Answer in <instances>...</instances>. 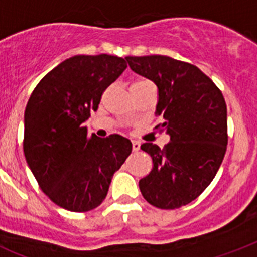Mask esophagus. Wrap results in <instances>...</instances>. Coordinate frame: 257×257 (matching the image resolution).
Wrapping results in <instances>:
<instances>
[{"label": "esophagus", "instance_id": "esophagus-1", "mask_svg": "<svg viewBox=\"0 0 257 257\" xmlns=\"http://www.w3.org/2000/svg\"><path fill=\"white\" fill-rule=\"evenodd\" d=\"M139 148H141V143L137 141H133V151H139Z\"/></svg>", "mask_w": 257, "mask_h": 257}]
</instances>
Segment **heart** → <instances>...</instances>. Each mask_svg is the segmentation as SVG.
Masks as SVG:
<instances>
[{"instance_id": "obj_1", "label": "heart", "mask_w": 257, "mask_h": 257, "mask_svg": "<svg viewBox=\"0 0 257 257\" xmlns=\"http://www.w3.org/2000/svg\"><path fill=\"white\" fill-rule=\"evenodd\" d=\"M141 84H151V82L147 81V80H138V81L133 82V85H141Z\"/></svg>"}]
</instances>
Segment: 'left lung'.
Masks as SVG:
<instances>
[{"instance_id":"1","label":"left lung","mask_w":257,"mask_h":257,"mask_svg":"<svg viewBox=\"0 0 257 257\" xmlns=\"http://www.w3.org/2000/svg\"><path fill=\"white\" fill-rule=\"evenodd\" d=\"M135 73L158 86L156 128L169 135L164 148L143 143L152 171L139 181L142 196L159 209L185 206L217 175L227 148V107L222 92L196 65L163 55L127 56Z\"/></svg>"}]
</instances>
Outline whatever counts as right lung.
<instances>
[{
	"label": "right lung",
	"instance_id": "add662e5",
	"mask_svg": "<svg viewBox=\"0 0 257 257\" xmlns=\"http://www.w3.org/2000/svg\"><path fill=\"white\" fill-rule=\"evenodd\" d=\"M126 68L113 55H76L48 72L30 95L23 152L40 189L57 206L75 213L99 206L131 154L127 138L88 137L82 126Z\"/></svg>",
	"mask_w": 257,
	"mask_h": 257
}]
</instances>
